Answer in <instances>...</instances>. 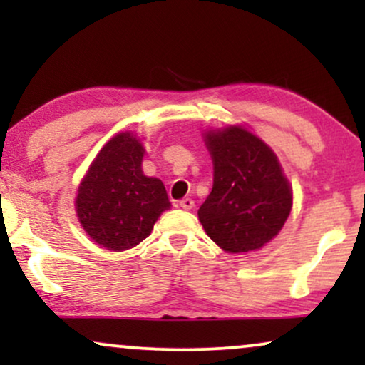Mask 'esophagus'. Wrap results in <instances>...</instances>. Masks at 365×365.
<instances>
[{
    "instance_id": "esophagus-1",
    "label": "esophagus",
    "mask_w": 365,
    "mask_h": 365,
    "mask_svg": "<svg viewBox=\"0 0 365 365\" xmlns=\"http://www.w3.org/2000/svg\"><path fill=\"white\" fill-rule=\"evenodd\" d=\"M180 207L185 209V211H190V209L194 207V200H192L190 197H185V199L180 200Z\"/></svg>"
}]
</instances>
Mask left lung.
<instances>
[{"label":"left lung","instance_id":"1","mask_svg":"<svg viewBox=\"0 0 365 365\" xmlns=\"http://www.w3.org/2000/svg\"><path fill=\"white\" fill-rule=\"evenodd\" d=\"M212 190L197 215L225 252L261 249L278 235L293 204L292 185L273 149L242 125L209 130Z\"/></svg>","mask_w":365,"mask_h":365}]
</instances>
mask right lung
Returning <instances> with one entry per match:
<instances>
[{"instance_id":"add662e5","label":"right lung","mask_w":365,"mask_h":365,"mask_svg":"<svg viewBox=\"0 0 365 365\" xmlns=\"http://www.w3.org/2000/svg\"><path fill=\"white\" fill-rule=\"evenodd\" d=\"M144 145L132 132L116 133L91 163L75 197L82 228L98 245L121 252L139 245L171 207L159 178L142 171Z\"/></svg>"}]
</instances>
